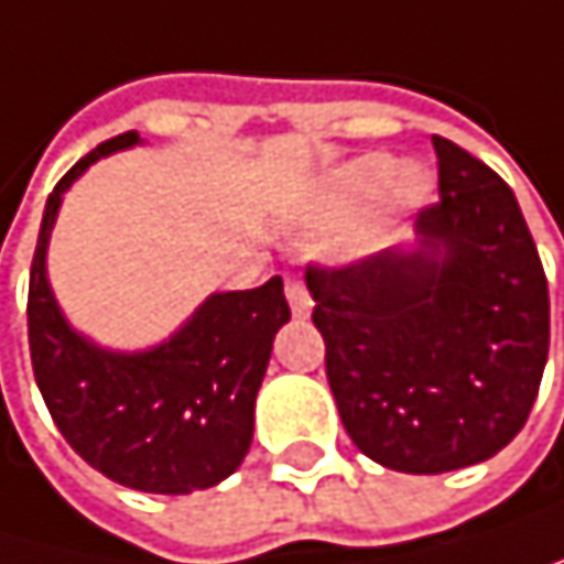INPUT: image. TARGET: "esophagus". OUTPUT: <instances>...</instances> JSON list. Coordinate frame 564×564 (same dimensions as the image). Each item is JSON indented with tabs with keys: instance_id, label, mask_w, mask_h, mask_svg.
Segmentation results:
<instances>
[{
	"instance_id": "34e87169",
	"label": "esophagus",
	"mask_w": 564,
	"mask_h": 564,
	"mask_svg": "<svg viewBox=\"0 0 564 564\" xmlns=\"http://www.w3.org/2000/svg\"><path fill=\"white\" fill-rule=\"evenodd\" d=\"M288 301H291V311L297 321H304L311 314V294L304 288V280H288Z\"/></svg>"
}]
</instances>
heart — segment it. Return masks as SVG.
Here are the masks:
<instances>
[{"instance_id": "obj_1", "label": "heart", "mask_w": 564, "mask_h": 564, "mask_svg": "<svg viewBox=\"0 0 564 564\" xmlns=\"http://www.w3.org/2000/svg\"><path fill=\"white\" fill-rule=\"evenodd\" d=\"M434 193V176L411 163L401 166V160L388 153H365L350 163H344L330 183H327V199L324 207L334 220H350L365 214L381 196L391 199V210L398 214H414L421 210Z\"/></svg>"}]
</instances>
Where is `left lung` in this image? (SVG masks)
<instances>
[{
	"label": "left lung",
	"instance_id": "left-lung-1",
	"mask_svg": "<svg viewBox=\"0 0 564 564\" xmlns=\"http://www.w3.org/2000/svg\"><path fill=\"white\" fill-rule=\"evenodd\" d=\"M431 143L441 204L417 214V243L307 267L340 421L404 475L498 455L549 360V280L511 186L452 140Z\"/></svg>",
	"mask_w": 564,
	"mask_h": 564
}]
</instances>
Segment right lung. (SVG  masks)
Here are the masks:
<instances>
[{
    "instance_id": "obj_1",
    "label": "right lung",
    "mask_w": 564,
    "mask_h": 564,
    "mask_svg": "<svg viewBox=\"0 0 564 564\" xmlns=\"http://www.w3.org/2000/svg\"><path fill=\"white\" fill-rule=\"evenodd\" d=\"M137 143L140 133H123L96 147L50 193L29 270V354L56 427L86 465L137 491L189 495L220 485L247 458L257 391L291 307L280 276L210 294L147 350L99 347L66 321L46 273L63 196L96 160Z\"/></svg>"
}]
</instances>
